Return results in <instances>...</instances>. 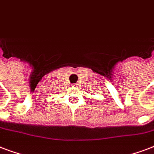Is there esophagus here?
Masks as SVG:
<instances>
[{"mask_svg": "<svg viewBox=\"0 0 154 154\" xmlns=\"http://www.w3.org/2000/svg\"><path fill=\"white\" fill-rule=\"evenodd\" d=\"M76 85H77V84H73V86H76Z\"/></svg>", "mask_w": 154, "mask_h": 154, "instance_id": "obj_1", "label": "esophagus"}]
</instances>
